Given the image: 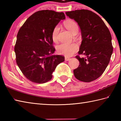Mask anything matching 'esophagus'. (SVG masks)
I'll return each mask as SVG.
<instances>
[{"label": "esophagus", "mask_w": 121, "mask_h": 121, "mask_svg": "<svg viewBox=\"0 0 121 121\" xmlns=\"http://www.w3.org/2000/svg\"><path fill=\"white\" fill-rule=\"evenodd\" d=\"M65 61H69V60H70V58H68V57H65Z\"/></svg>", "instance_id": "1"}]
</instances>
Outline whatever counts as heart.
<instances>
[{"label": "heart", "instance_id": "obj_1", "mask_svg": "<svg viewBox=\"0 0 121 121\" xmlns=\"http://www.w3.org/2000/svg\"><path fill=\"white\" fill-rule=\"evenodd\" d=\"M65 26L69 31L73 34L77 33L78 30V26L75 21L73 20H67L65 22ZM60 26L56 25L53 28L52 32V38L54 42H56L58 40V35ZM57 51L60 54L65 56H70L78 50V46L76 44H61L57 46Z\"/></svg>", "mask_w": 121, "mask_h": 121}]
</instances>
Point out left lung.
Returning <instances> with one entry per match:
<instances>
[{
	"label": "left lung",
	"instance_id": "8db88e82",
	"mask_svg": "<svg viewBox=\"0 0 121 121\" xmlns=\"http://www.w3.org/2000/svg\"><path fill=\"white\" fill-rule=\"evenodd\" d=\"M65 14L79 26L82 41L78 53L86 56H76L79 65L73 70V74L84 82L95 81L105 71L113 51L109 30L103 20L89 10H75Z\"/></svg>",
	"mask_w": 121,
	"mask_h": 121
}]
</instances>
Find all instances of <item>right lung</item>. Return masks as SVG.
Instances as JSON below:
<instances>
[{
  "mask_svg": "<svg viewBox=\"0 0 121 121\" xmlns=\"http://www.w3.org/2000/svg\"><path fill=\"white\" fill-rule=\"evenodd\" d=\"M63 12L42 10L34 13L19 30L14 51L16 62L26 78L43 84L50 81L57 65L65 61V56L52 55V32L61 20Z\"/></svg>",
  "mask_w": 121,
  "mask_h": 121,
  "instance_id": "obj_1",
  "label": "right lung"
}]
</instances>
